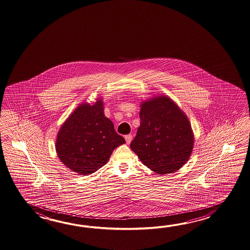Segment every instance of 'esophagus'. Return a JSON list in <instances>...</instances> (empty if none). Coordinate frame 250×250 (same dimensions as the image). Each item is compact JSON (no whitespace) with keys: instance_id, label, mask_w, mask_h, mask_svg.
<instances>
[{"instance_id":"esophagus-1","label":"esophagus","mask_w":250,"mask_h":250,"mask_svg":"<svg viewBox=\"0 0 250 250\" xmlns=\"http://www.w3.org/2000/svg\"><path fill=\"white\" fill-rule=\"evenodd\" d=\"M125 140H126V143L130 144L131 142V140H132V135H127V136H125Z\"/></svg>"}]
</instances>
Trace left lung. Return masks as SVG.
Listing matches in <instances>:
<instances>
[{
    "mask_svg": "<svg viewBox=\"0 0 250 250\" xmlns=\"http://www.w3.org/2000/svg\"><path fill=\"white\" fill-rule=\"evenodd\" d=\"M140 126L130 148L143 165L158 174L179 170L192 154L191 124L168 96H154L140 104Z\"/></svg>",
    "mask_w": 250,
    "mask_h": 250,
    "instance_id": "obj_1",
    "label": "left lung"
}]
</instances>
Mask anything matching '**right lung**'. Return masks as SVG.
<instances>
[{
	"instance_id": "add662e5",
	"label": "right lung",
	"mask_w": 250,
	"mask_h": 250,
	"mask_svg": "<svg viewBox=\"0 0 250 250\" xmlns=\"http://www.w3.org/2000/svg\"><path fill=\"white\" fill-rule=\"evenodd\" d=\"M101 97L76 107L59 129L55 150L69 170L88 175L106 165L113 150L125 144L114 125L104 115Z\"/></svg>"
}]
</instances>
